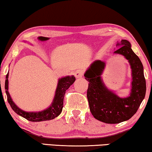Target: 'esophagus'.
I'll list each match as a JSON object with an SVG mask.
<instances>
[{
	"label": "esophagus",
	"instance_id": "34e87169",
	"mask_svg": "<svg viewBox=\"0 0 152 152\" xmlns=\"http://www.w3.org/2000/svg\"><path fill=\"white\" fill-rule=\"evenodd\" d=\"M84 75V71L82 70H77L75 72V76L76 78H81Z\"/></svg>",
	"mask_w": 152,
	"mask_h": 152
}]
</instances>
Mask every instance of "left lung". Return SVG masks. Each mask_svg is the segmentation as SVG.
Masks as SVG:
<instances>
[{
  "label": "left lung",
  "mask_w": 152,
  "mask_h": 152,
  "mask_svg": "<svg viewBox=\"0 0 152 152\" xmlns=\"http://www.w3.org/2000/svg\"><path fill=\"white\" fill-rule=\"evenodd\" d=\"M121 46L114 53L124 56L130 64L132 82L130 96L120 98L106 89L101 79L105 66L104 62L96 61L85 74L89 82L87 96L91 113L96 119L109 124L131 118L137 111L146 94V80L141 61L132 50L128 41L121 40Z\"/></svg>",
  "instance_id": "8db88e82"
}]
</instances>
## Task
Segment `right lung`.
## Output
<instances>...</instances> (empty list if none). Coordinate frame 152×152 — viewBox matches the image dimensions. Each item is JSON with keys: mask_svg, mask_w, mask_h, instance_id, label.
Masks as SVG:
<instances>
[{"mask_svg": "<svg viewBox=\"0 0 152 152\" xmlns=\"http://www.w3.org/2000/svg\"><path fill=\"white\" fill-rule=\"evenodd\" d=\"M75 81V77L73 75L67 76L60 79L56 91L55 98L53 99V104L46 110H44V111L38 112V113H28V112L23 111L14 104L10 96V94L8 92V73L5 77V89L7 95V102L10 105L12 110L17 114L21 115L22 117L24 118L29 121H45L54 119L61 114L63 107V99H64L65 91L70 87V85H72L74 83Z\"/></svg>", "mask_w": 152, "mask_h": 152, "instance_id": "obj_1", "label": "right lung"}]
</instances>
